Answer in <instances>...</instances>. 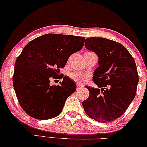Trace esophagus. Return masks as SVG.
<instances>
[{
	"label": "esophagus",
	"mask_w": 147,
	"mask_h": 147,
	"mask_svg": "<svg viewBox=\"0 0 147 147\" xmlns=\"http://www.w3.org/2000/svg\"><path fill=\"white\" fill-rule=\"evenodd\" d=\"M76 86H77V89H78V88L82 87V85H81V84H77Z\"/></svg>",
	"instance_id": "34e87169"
}]
</instances>
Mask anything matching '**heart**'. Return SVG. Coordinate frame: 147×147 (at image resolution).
Here are the masks:
<instances>
[{
  "label": "heart",
  "mask_w": 147,
  "mask_h": 147,
  "mask_svg": "<svg viewBox=\"0 0 147 147\" xmlns=\"http://www.w3.org/2000/svg\"><path fill=\"white\" fill-rule=\"evenodd\" d=\"M86 53H93V52H86ZM71 79L79 84H84L88 80L89 75L88 74H83L78 71H73L69 74Z\"/></svg>",
  "instance_id": "1"
}]
</instances>
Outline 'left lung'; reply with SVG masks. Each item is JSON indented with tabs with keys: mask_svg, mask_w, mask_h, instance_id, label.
<instances>
[{
	"mask_svg": "<svg viewBox=\"0 0 147 147\" xmlns=\"http://www.w3.org/2000/svg\"><path fill=\"white\" fill-rule=\"evenodd\" d=\"M85 46L97 54L99 66L93 77L98 88L86 86L89 97L82 106L96 121L111 122L123 115L134 99L139 80L136 65L128 50L115 41L90 37Z\"/></svg>",
	"mask_w": 147,
	"mask_h": 147,
	"instance_id": "8db88e82",
	"label": "left lung"
}]
</instances>
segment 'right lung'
Returning a JSON list of instances; mask_svg holds the SVG:
<instances>
[{"instance_id": "obj_1", "label": "right lung", "mask_w": 147, "mask_h": 147, "mask_svg": "<svg viewBox=\"0 0 147 147\" xmlns=\"http://www.w3.org/2000/svg\"><path fill=\"white\" fill-rule=\"evenodd\" d=\"M85 38L61 34H46L30 41L16 59L13 85L18 102L32 118L45 120L62 112L65 101L76 84L63 77L61 85H50L69 57L82 48ZM62 77V78H63Z\"/></svg>"}]
</instances>
